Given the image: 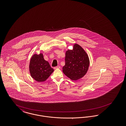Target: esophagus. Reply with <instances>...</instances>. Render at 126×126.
I'll list each match as a JSON object with an SVG mask.
<instances>
[{
	"instance_id": "obj_1",
	"label": "esophagus",
	"mask_w": 126,
	"mask_h": 126,
	"mask_svg": "<svg viewBox=\"0 0 126 126\" xmlns=\"http://www.w3.org/2000/svg\"><path fill=\"white\" fill-rule=\"evenodd\" d=\"M60 66H56V67H54V69H59V68H60Z\"/></svg>"
}]
</instances>
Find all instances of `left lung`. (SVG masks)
<instances>
[{"label":"left lung","instance_id":"obj_1","mask_svg":"<svg viewBox=\"0 0 126 126\" xmlns=\"http://www.w3.org/2000/svg\"><path fill=\"white\" fill-rule=\"evenodd\" d=\"M90 65L88 54L81 46L77 43L73 49H68L65 54V65L63 72L72 80H78L86 74Z\"/></svg>","mask_w":126,"mask_h":126}]
</instances>
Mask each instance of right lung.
Returning a JSON list of instances; mask_svg holds the SVG:
<instances>
[{
  "label": "right lung",
  "mask_w": 126,
  "mask_h": 126,
  "mask_svg": "<svg viewBox=\"0 0 126 126\" xmlns=\"http://www.w3.org/2000/svg\"><path fill=\"white\" fill-rule=\"evenodd\" d=\"M29 68L32 78L38 82L46 81L54 71L49 63L44 59L42 53L32 56Z\"/></svg>",
  "instance_id": "add662e5"
}]
</instances>
